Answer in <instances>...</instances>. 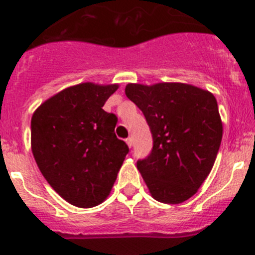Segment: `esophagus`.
Instances as JSON below:
<instances>
[{"instance_id":"1","label":"esophagus","mask_w":255,"mask_h":255,"mask_svg":"<svg viewBox=\"0 0 255 255\" xmlns=\"http://www.w3.org/2000/svg\"><path fill=\"white\" fill-rule=\"evenodd\" d=\"M126 143H127V144H128V147H129V148H130V147L133 146V139L130 138V137H129V138L126 139Z\"/></svg>"}]
</instances>
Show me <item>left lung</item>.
Masks as SVG:
<instances>
[{
	"label": "left lung",
	"mask_w": 255,
	"mask_h": 255,
	"mask_svg": "<svg viewBox=\"0 0 255 255\" xmlns=\"http://www.w3.org/2000/svg\"><path fill=\"white\" fill-rule=\"evenodd\" d=\"M126 95L142 111L153 138L137 162L152 197L181 204L210 173L223 138L218 102L208 90L185 83L133 84Z\"/></svg>",
	"instance_id": "left-lung-1"
}]
</instances>
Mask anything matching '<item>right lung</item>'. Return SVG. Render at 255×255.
<instances>
[{
    "label": "right lung",
    "instance_id": "1",
    "mask_svg": "<svg viewBox=\"0 0 255 255\" xmlns=\"http://www.w3.org/2000/svg\"><path fill=\"white\" fill-rule=\"evenodd\" d=\"M118 84L82 83L45 101L31 118V149L50 186L88 209L111 194L128 146L117 138V117L103 109Z\"/></svg>",
    "mask_w": 255,
    "mask_h": 255
}]
</instances>
